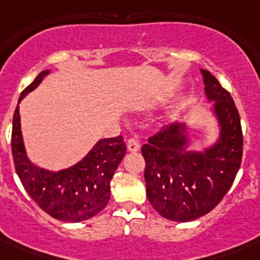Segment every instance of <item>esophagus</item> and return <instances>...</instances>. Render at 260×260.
I'll return each instance as SVG.
<instances>
[{
    "label": "esophagus",
    "mask_w": 260,
    "mask_h": 260,
    "mask_svg": "<svg viewBox=\"0 0 260 260\" xmlns=\"http://www.w3.org/2000/svg\"><path fill=\"white\" fill-rule=\"evenodd\" d=\"M126 147H128V151H131V152H136V151L140 150V143L136 138H129L128 142H126Z\"/></svg>",
    "instance_id": "1"
}]
</instances>
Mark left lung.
Instances as JSON below:
<instances>
[{
	"label": "left lung",
	"mask_w": 260,
	"mask_h": 260,
	"mask_svg": "<svg viewBox=\"0 0 260 260\" xmlns=\"http://www.w3.org/2000/svg\"><path fill=\"white\" fill-rule=\"evenodd\" d=\"M208 100L221 126L216 146L204 154L186 150L183 124L163 126L143 144L147 197L160 216L191 221L209 213L234 183L243 156L240 116L230 91L209 71L201 70Z\"/></svg>",
	"instance_id": "1"
}]
</instances>
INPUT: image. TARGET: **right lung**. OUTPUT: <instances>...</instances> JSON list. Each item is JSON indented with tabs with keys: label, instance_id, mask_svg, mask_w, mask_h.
I'll list each match as a JSON object with an SVG mask.
<instances>
[{
	"label": "right lung",
	"instance_id": "add662e5",
	"mask_svg": "<svg viewBox=\"0 0 260 260\" xmlns=\"http://www.w3.org/2000/svg\"><path fill=\"white\" fill-rule=\"evenodd\" d=\"M47 74L48 70L42 71L29 86L22 90L18 102L38 86ZM125 151L122 136L104 139L75 166L58 173L43 170L26 158L18 106L14 110L12 155L16 173L29 197L46 213L62 221H83L105 208L110 198V181Z\"/></svg>",
	"mask_w": 260,
	"mask_h": 260
}]
</instances>
